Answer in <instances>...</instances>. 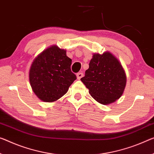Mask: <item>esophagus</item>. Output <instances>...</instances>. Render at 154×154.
Returning a JSON list of instances; mask_svg holds the SVG:
<instances>
[{
  "mask_svg": "<svg viewBox=\"0 0 154 154\" xmlns=\"http://www.w3.org/2000/svg\"><path fill=\"white\" fill-rule=\"evenodd\" d=\"M83 73L82 72H79L78 73V74H76V75H77V79H79V80H80V79H81V78L83 76Z\"/></svg>",
  "mask_w": 154,
  "mask_h": 154,
  "instance_id": "esophagus-1",
  "label": "esophagus"
}]
</instances>
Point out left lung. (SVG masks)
I'll list each match as a JSON object with an SVG mask.
<instances>
[{
    "label": "left lung",
    "mask_w": 154,
    "mask_h": 154,
    "mask_svg": "<svg viewBox=\"0 0 154 154\" xmlns=\"http://www.w3.org/2000/svg\"><path fill=\"white\" fill-rule=\"evenodd\" d=\"M80 79L89 93L103 105H109L119 99L126 86L127 78L119 60L109 51L94 54Z\"/></svg>",
    "instance_id": "obj_1"
}]
</instances>
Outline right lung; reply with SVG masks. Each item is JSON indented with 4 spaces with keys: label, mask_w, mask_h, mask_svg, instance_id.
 <instances>
[{
    "label": "right lung",
    "mask_w": 154,
    "mask_h": 154,
    "mask_svg": "<svg viewBox=\"0 0 154 154\" xmlns=\"http://www.w3.org/2000/svg\"><path fill=\"white\" fill-rule=\"evenodd\" d=\"M72 59L65 49L53 45L34 59L29 69V82L33 91L44 102H54L67 93L76 79L71 71Z\"/></svg>",
    "instance_id": "right-lung-1"
}]
</instances>
